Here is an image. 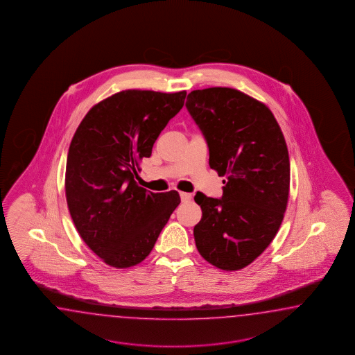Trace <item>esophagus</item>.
Masks as SVG:
<instances>
[{
	"label": "esophagus",
	"mask_w": 355,
	"mask_h": 355,
	"mask_svg": "<svg viewBox=\"0 0 355 355\" xmlns=\"http://www.w3.org/2000/svg\"><path fill=\"white\" fill-rule=\"evenodd\" d=\"M180 196H181L182 202H189L192 198V195L187 193V192H180Z\"/></svg>",
	"instance_id": "obj_1"
}]
</instances>
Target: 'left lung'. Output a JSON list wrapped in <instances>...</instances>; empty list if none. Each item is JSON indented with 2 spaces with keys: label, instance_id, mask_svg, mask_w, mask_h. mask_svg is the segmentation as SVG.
I'll use <instances>...</instances> for the list:
<instances>
[{
  "label": "left lung",
  "instance_id": "1",
  "mask_svg": "<svg viewBox=\"0 0 355 355\" xmlns=\"http://www.w3.org/2000/svg\"><path fill=\"white\" fill-rule=\"evenodd\" d=\"M186 107L209 146V166L225 177L221 198L197 192L200 254L225 271L252 263L275 238L288 205L286 142L263 103L232 87L193 90Z\"/></svg>",
  "mask_w": 355,
  "mask_h": 355
}]
</instances>
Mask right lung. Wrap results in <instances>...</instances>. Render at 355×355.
Instances as JSON below:
<instances>
[{
	"label": "right lung",
	"instance_id": "right-lung-1",
	"mask_svg": "<svg viewBox=\"0 0 355 355\" xmlns=\"http://www.w3.org/2000/svg\"><path fill=\"white\" fill-rule=\"evenodd\" d=\"M186 94L119 92L95 104L72 137L67 206L83 241L110 266L131 268L145 260L181 202L177 191L154 193L135 178Z\"/></svg>",
	"mask_w": 355,
	"mask_h": 355
}]
</instances>
